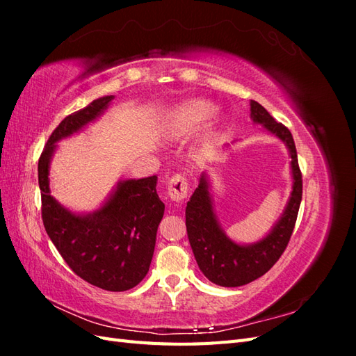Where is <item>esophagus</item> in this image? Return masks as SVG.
<instances>
[{
  "instance_id": "obj_1",
  "label": "esophagus",
  "mask_w": 356,
  "mask_h": 356,
  "mask_svg": "<svg viewBox=\"0 0 356 356\" xmlns=\"http://www.w3.org/2000/svg\"><path fill=\"white\" fill-rule=\"evenodd\" d=\"M188 181L184 174H175L168 182V195L172 200L179 202L187 197Z\"/></svg>"
}]
</instances>
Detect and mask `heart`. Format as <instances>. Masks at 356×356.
I'll return each instance as SVG.
<instances>
[{
	"mask_svg": "<svg viewBox=\"0 0 356 356\" xmlns=\"http://www.w3.org/2000/svg\"><path fill=\"white\" fill-rule=\"evenodd\" d=\"M213 114L215 106L207 101H193L181 110V118L188 124L207 122Z\"/></svg>",
	"mask_w": 356,
	"mask_h": 356,
	"instance_id": "obj_1",
	"label": "heart"
}]
</instances>
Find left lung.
<instances>
[{
  "mask_svg": "<svg viewBox=\"0 0 356 356\" xmlns=\"http://www.w3.org/2000/svg\"><path fill=\"white\" fill-rule=\"evenodd\" d=\"M251 117L254 123L263 124L268 132L286 144L294 179L293 191L281 220L263 241L252 245H238L225 236L215 218L208 181L202 175L199 187L187 202V236L199 268L211 282L220 286L246 285L270 270L291 239L303 196V179L289 129L277 123L264 106L255 101H251Z\"/></svg>",
  "mask_w": 356,
  "mask_h": 356,
  "instance_id": "left-lung-1",
  "label": "left lung"
}]
</instances>
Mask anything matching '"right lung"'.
<instances>
[{
  "instance_id": "right-lung-1",
  "label": "right lung",
  "mask_w": 356,
  "mask_h": 356,
  "mask_svg": "<svg viewBox=\"0 0 356 356\" xmlns=\"http://www.w3.org/2000/svg\"><path fill=\"white\" fill-rule=\"evenodd\" d=\"M114 96L95 99L67 115L51 132L38 160L41 217L53 245L71 270L95 286L126 291L148 273L157 227L165 203L156 191L157 177L126 179L104 207L89 215H75L50 196L49 165L56 143L95 120Z\"/></svg>"
}]
</instances>
